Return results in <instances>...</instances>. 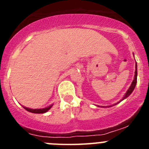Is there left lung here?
<instances>
[{"mask_svg": "<svg viewBox=\"0 0 149 149\" xmlns=\"http://www.w3.org/2000/svg\"><path fill=\"white\" fill-rule=\"evenodd\" d=\"M136 79H137V71H136H136H135V76H134V81H133L132 84H131V86H130V88L128 89V90H127V92L126 93V94L125 95V96L123 97V98H122V100H121L120 101H122V100H124L125 98H126L127 97H128L131 94V93H132L133 91H134V88H135V86H136ZM120 101H119L118 103H119ZM117 103V104H118Z\"/></svg>", "mask_w": 149, "mask_h": 149, "instance_id": "left-lung-1", "label": "left lung"}]
</instances>
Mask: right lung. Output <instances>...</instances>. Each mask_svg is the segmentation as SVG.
I'll use <instances>...</instances> for the list:
<instances>
[{"label":"right lung","instance_id":"1","mask_svg":"<svg viewBox=\"0 0 149 149\" xmlns=\"http://www.w3.org/2000/svg\"><path fill=\"white\" fill-rule=\"evenodd\" d=\"M51 107H52V105L48 107H46V108H43V109H30V108H27V107H24V108L26 110H27V111L30 112V113H44L48 111V110L51 108Z\"/></svg>","mask_w":149,"mask_h":149}]
</instances>
